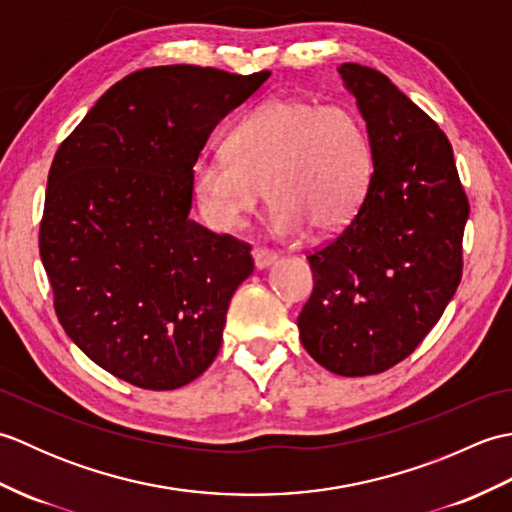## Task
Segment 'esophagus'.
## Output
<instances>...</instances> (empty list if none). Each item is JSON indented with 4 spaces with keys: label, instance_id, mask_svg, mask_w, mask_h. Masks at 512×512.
<instances>
[{
    "label": "esophagus",
    "instance_id": "34e87169",
    "mask_svg": "<svg viewBox=\"0 0 512 512\" xmlns=\"http://www.w3.org/2000/svg\"><path fill=\"white\" fill-rule=\"evenodd\" d=\"M253 259H255L257 268H268L270 264L277 262V253H275V250H270V248H264V246H255L253 248Z\"/></svg>",
    "mask_w": 512,
    "mask_h": 512
}]
</instances>
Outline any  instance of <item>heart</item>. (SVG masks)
Masks as SVG:
<instances>
[{
    "label": "heart",
    "instance_id": "heart-1",
    "mask_svg": "<svg viewBox=\"0 0 512 512\" xmlns=\"http://www.w3.org/2000/svg\"><path fill=\"white\" fill-rule=\"evenodd\" d=\"M224 156H202L193 189L217 228H237L266 191L277 231L330 235L350 224L372 178V145L350 107L270 99L226 136Z\"/></svg>",
    "mask_w": 512,
    "mask_h": 512
}]
</instances>
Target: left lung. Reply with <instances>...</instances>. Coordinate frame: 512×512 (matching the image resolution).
<instances>
[{"instance_id": "1", "label": "left lung", "mask_w": 512, "mask_h": 512, "mask_svg": "<svg viewBox=\"0 0 512 512\" xmlns=\"http://www.w3.org/2000/svg\"><path fill=\"white\" fill-rule=\"evenodd\" d=\"M367 123L374 171L356 215L308 262L297 325L308 354L339 376H372L416 350L462 279L469 198L438 123L383 72L343 63Z\"/></svg>"}]
</instances>
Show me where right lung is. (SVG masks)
I'll return each mask as SVG.
<instances>
[{"instance_id":"obj_1","label":"right lung","mask_w":512,"mask_h":512,"mask_svg":"<svg viewBox=\"0 0 512 512\" xmlns=\"http://www.w3.org/2000/svg\"><path fill=\"white\" fill-rule=\"evenodd\" d=\"M270 72L158 65L114 83L54 154L39 253L65 334L143 389L189 385L220 352L250 244L189 220L193 165Z\"/></svg>"}]
</instances>
